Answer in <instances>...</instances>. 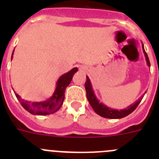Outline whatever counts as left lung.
Listing matches in <instances>:
<instances>
[{
  "label": "left lung",
  "instance_id": "8db88e82",
  "mask_svg": "<svg viewBox=\"0 0 159 159\" xmlns=\"http://www.w3.org/2000/svg\"><path fill=\"white\" fill-rule=\"evenodd\" d=\"M143 52H144V54H145L147 64H148V66H151L148 56H147V52L144 50V48H143ZM85 89H86L87 98L88 99V102H89L90 105L92 106V107L93 108V110L95 111V113L98 114L99 116H102V117L107 118V119H121V118L126 117V116L130 115V113H132L135 110L138 105L139 104L142 100L141 98L135 103H134L133 105H130L128 107L124 109V110H114V109H111L110 107H107L97 100L96 97L94 95L93 90L92 88V84H91L89 78L88 76H87L86 82H85Z\"/></svg>",
  "mask_w": 159,
  "mask_h": 159
}]
</instances>
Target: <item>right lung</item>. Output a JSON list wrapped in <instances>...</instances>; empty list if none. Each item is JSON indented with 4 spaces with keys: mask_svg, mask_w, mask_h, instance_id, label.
<instances>
[{
    "mask_svg": "<svg viewBox=\"0 0 159 159\" xmlns=\"http://www.w3.org/2000/svg\"><path fill=\"white\" fill-rule=\"evenodd\" d=\"M77 71H78V68L74 67L70 71L63 75L62 76H60V78L57 81V88H56V91H55L53 95L50 99L43 101V102H31L29 101H25L22 99L19 95L15 92L14 93L16 95L19 102H20L21 106L31 114L38 115V116L50 115V114L57 111L60 108V107L62 106L64 99V92H65L66 88L69 85L72 80L73 75Z\"/></svg>",
    "mask_w": 159,
    "mask_h": 159,
    "instance_id": "obj_1",
    "label": "right lung"
}]
</instances>
